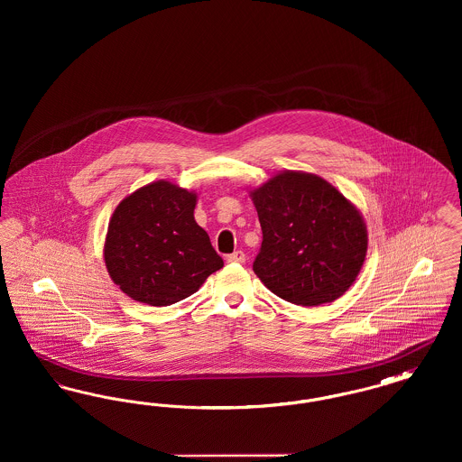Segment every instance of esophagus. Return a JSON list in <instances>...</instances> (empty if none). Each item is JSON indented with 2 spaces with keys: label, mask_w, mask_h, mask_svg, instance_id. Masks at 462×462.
<instances>
[{
  "label": "esophagus",
  "mask_w": 462,
  "mask_h": 462,
  "mask_svg": "<svg viewBox=\"0 0 462 462\" xmlns=\"http://www.w3.org/2000/svg\"><path fill=\"white\" fill-rule=\"evenodd\" d=\"M226 262L228 263H244L245 262V254L242 251H236V253L226 256Z\"/></svg>",
  "instance_id": "34e87169"
}]
</instances>
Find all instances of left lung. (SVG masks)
Segmentation results:
<instances>
[{
  "label": "left lung",
  "mask_w": 462,
  "mask_h": 462,
  "mask_svg": "<svg viewBox=\"0 0 462 462\" xmlns=\"http://www.w3.org/2000/svg\"><path fill=\"white\" fill-rule=\"evenodd\" d=\"M263 232L254 273L273 294L301 307L343 296L367 254L362 213L328 180L281 171L253 189Z\"/></svg>",
  "instance_id": "1"
}]
</instances>
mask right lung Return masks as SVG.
I'll list each match as a JSON object with an SVG mask.
<instances>
[{"label": "right lung", "instance_id": "1", "mask_svg": "<svg viewBox=\"0 0 462 462\" xmlns=\"http://www.w3.org/2000/svg\"><path fill=\"white\" fill-rule=\"evenodd\" d=\"M198 194L157 180L123 199L110 217L104 260L116 286L138 303L168 307L223 266L194 218Z\"/></svg>", "mask_w": 462, "mask_h": 462}]
</instances>
